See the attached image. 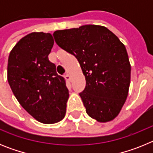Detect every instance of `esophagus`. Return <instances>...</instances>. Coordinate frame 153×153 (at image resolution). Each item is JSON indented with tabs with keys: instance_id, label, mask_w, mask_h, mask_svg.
Returning a JSON list of instances; mask_svg holds the SVG:
<instances>
[{
	"instance_id": "obj_1",
	"label": "esophagus",
	"mask_w": 153,
	"mask_h": 153,
	"mask_svg": "<svg viewBox=\"0 0 153 153\" xmlns=\"http://www.w3.org/2000/svg\"><path fill=\"white\" fill-rule=\"evenodd\" d=\"M64 77H65V79H67V80H68V81H70V79H71V77H70V74H65Z\"/></svg>"
}]
</instances>
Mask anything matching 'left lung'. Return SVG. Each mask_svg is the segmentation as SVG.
<instances>
[{"label":"left lung","instance_id":"8db88e82","mask_svg":"<svg viewBox=\"0 0 153 153\" xmlns=\"http://www.w3.org/2000/svg\"><path fill=\"white\" fill-rule=\"evenodd\" d=\"M53 35L56 44L80 64L86 86L79 94L86 113L100 123L116 118L130 84L131 67L124 44L106 27L92 24L56 30Z\"/></svg>","mask_w":153,"mask_h":153}]
</instances>
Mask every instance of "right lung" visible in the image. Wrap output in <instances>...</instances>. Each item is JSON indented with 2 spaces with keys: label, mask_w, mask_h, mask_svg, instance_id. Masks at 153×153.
<instances>
[{
  "label": "right lung",
  "mask_w": 153,
  "mask_h": 153,
  "mask_svg": "<svg viewBox=\"0 0 153 153\" xmlns=\"http://www.w3.org/2000/svg\"><path fill=\"white\" fill-rule=\"evenodd\" d=\"M53 45L49 33L33 32L19 40L8 57L7 80L29 114L43 123H56L66 114L69 90L48 59Z\"/></svg>",
  "instance_id": "1"
}]
</instances>
